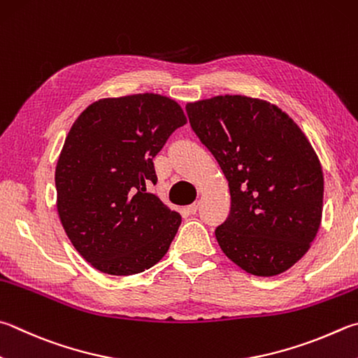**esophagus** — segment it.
I'll use <instances>...</instances> for the list:
<instances>
[{
  "label": "esophagus",
  "mask_w": 358,
  "mask_h": 358,
  "mask_svg": "<svg viewBox=\"0 0 358 358\" xmlns=\"http://www.w3.org/2000/svg\"><path fill=\"white\" fill-rule=\"evenodd\" d=\"M197 211H199V201H194L192 205L187 206V213H191V214H196Z\"/></svg>",
  "instance_id": "1"
}]
</instances>
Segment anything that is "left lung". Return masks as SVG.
<instances>
[{"label":"left lung","instance_id":"8db88e82","mask_svg":"<svg viewBox=\"0 0 358 358\" xmlns=\"http://www.w3.org/2000/svg\"><path fill=\"white\" fill-rule=\"evenodd\" d=\"M186 113L229 181L230 213L214 231L220 249L249 274H282L321 224L324 177L313 147L264 100L219 95L189 103Z\"/></svg>","mask_w":358,"mask_h":358}]
</instances>
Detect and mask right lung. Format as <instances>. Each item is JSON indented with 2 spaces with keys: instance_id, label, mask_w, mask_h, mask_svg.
<instances>
[{
  "instance_id": "obj_1",
  "label": "right lung",
  "mask_w": 358,
  "mask_h": 358,
  "mask_svg": "<svg viewBox=\"0 0 358 358\" xmlns=\"http://www.w3.org/2000/svg\"><path fill=\"white\" fill-rule=\"evenodd\" d=\"M186 117L157 94L99 100L70 128L56 166L57 213L69 239L105 274L133 275L166 255L181 216L157 194L153 158Z\"/></svg>"
}]
</instances>
